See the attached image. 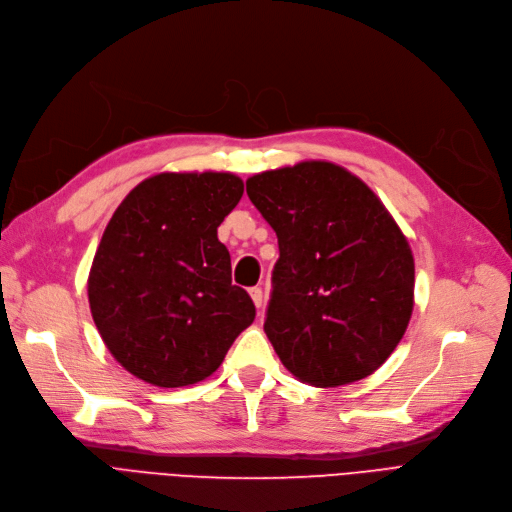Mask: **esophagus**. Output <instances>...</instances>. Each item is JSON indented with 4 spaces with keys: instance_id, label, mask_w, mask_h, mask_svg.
Masks as SVG:
<instances>
[{
    "instance_id": "esophagus-1",
    "label": "esophagus",
    "mask_w": 512,
    "mask_h": 512,
    "mask_svg": "<svg viewBox=\"0 0 512 512\" xmlns=\"http://www.w3.org/2000/svg\"><path fill=\"white\" fill-rule=\"evenodd\" d=\"M250 296H252V300H254V304H256V309L260 311V309H262V304H264L262 290H260V288H252V290H250Z\"/></svg>"
}]
</instances>
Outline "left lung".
Instances as JSON below:
<instances>
[{"instance_id":"8db88e82","label":"left lung","mask_w":512,"mask_h":512,"mask_svg":"<svg viewBox=\"0 0 512 512\" xmlns=\"http://www.w3.org/2000/svg\"><path fill=\"white\" fill-rule=\"evenodd\" d=\"M245 189L279 241L264 332L281 363L319 388L374 374L414 309V256L393 216L330 161L260 172Z\"/></svg>"}]
</instances>
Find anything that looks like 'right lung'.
I'll return each instance as SVG.
<instances>
[{"label":"right lung","mask_w":512,"mask_h":512,"mask_svg":"<svg viewBox=\"0 0 512 512\" xmlns=\"http://www.w3.org/2000/svg\"><path fill=\"white\" fill-rule=\"evenodd\" d=\"M243 195L231 172H161L119 203L88 277L94 323L130 374L161 388L212 376L256 317L231 283L220 222Z\"/></svg>","instance_id":"add662e5"}]
</instances>
